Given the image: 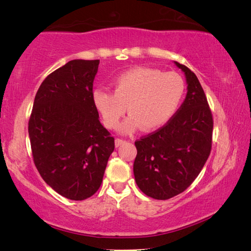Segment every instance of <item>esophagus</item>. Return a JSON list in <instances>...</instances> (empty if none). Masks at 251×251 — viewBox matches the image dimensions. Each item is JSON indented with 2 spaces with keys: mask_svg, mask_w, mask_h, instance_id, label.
<instances>
[{
  "mask_svg": "<svg viewBox=\"0 0 251 251\" xmlns=\"http://www.w3.org/2000/svg\"><path fill=\"white\" fill-rule=\"evenodd\" d=\"M124 143H125V141H124V139H122V138H116V139H115V146H116V147L121 146L122 144H124Z\"/></svg>",
  "mask_w": 251,
  "mask_h": 251,
  "instance_id": "obj_1",
  "label": "esophagus"
}]
</instances>
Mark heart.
<instances>
[{"mask_svg": "<svg viewBox=\"0 0 251 251\" xmlns=\"http://www.w3.org/2000/svg\"><path fill=\"white\" fill-rule=\"evenodd\" d=\"M114 92L99 88L93 100L108 128H116L126 114L130 116L120 127L133 133L139 127L154 130L164 126L177 113L185 94V83L175 72L136 67L114 79Z\"/></svg>", "mask_w": 251, "mask_h": 251, "instance_id": "heart-1", "label": "heart"}]
</instances>
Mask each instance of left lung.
Segmentation results:
<instances>
[{"label": "left lung", "instance_id": "left-lung-1", "mask_svg": "<svg viewBox=\"0 0 251 251\" xmlns=\"http://www.w3.org/2000/svg\"><path fill=\"white\" fill-rule=\"evenodd\" d=\"M186 75L187 95L167 124L135 142L136 184L148 197L165 201L186 190L209 157L214 120L197 76L175 62Z\"/></svg>", "mask_w": 251, "mask_h": 251}]
</instances>
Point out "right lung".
Returning <instances> with one entry per match:
<instances>
[{
    "mask_svg": "<svg viewBox=\"0 0 251 251\" xmlns=\"http://www.w3.org/2000/svg\"><path fill=\"white\" fill-rule=\"evenodd\" d=\"M100 59H73L46 77L28 121L34 164L55 192L84 201L100 187L114 137L93 100Z\"/></svg>",
    "mask_w": 251,
    "mask_h": 251,
    "instance_id": "add662e5",
    "label": "right lung"
}]
</instances>
